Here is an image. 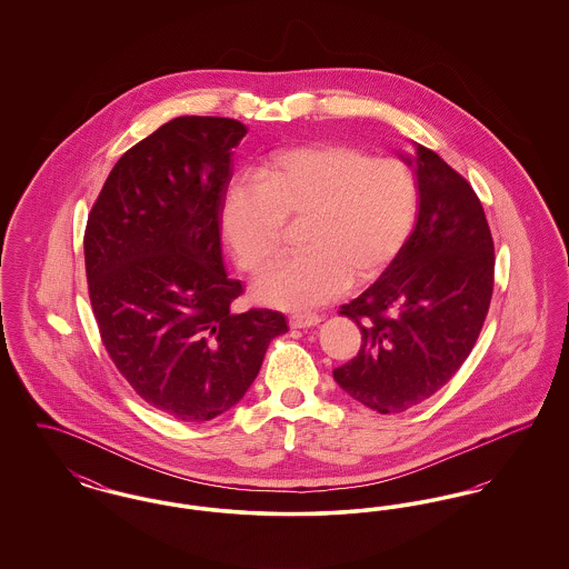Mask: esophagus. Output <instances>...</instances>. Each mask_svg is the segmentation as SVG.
<instances>
[{
  "mask_svg": "<svg viewBox=\"0 0 569 569\" xmlns=\"http://www.w3.org/2000/svg\"><path fill=\"white\" fill-rule=\"evenodd\" d=\"M320 322H322V318L316 316V313H295V316H290L292 328H311V326H318Z\"/></svg>",
  "mask_w": 569,
  "mask_h": 569,
  "instance_id": "1",
  "label": "esophagus"
}]
</instances>
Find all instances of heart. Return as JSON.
<instances>
[{"label": "heart", "mask_w": 569, "mask_h": 569, "mask_svg": "<svg viewBox=\"0 0 569 569\" xmlns=\"http://www.w3.org/2000/svg\"><path fill=\"white\" fill-rule=\"evenodd\" d=\"M223 226L244 271H264L283 249L286 219H307V249L279 262L253 297L307 311L367 283L401 251L418 213V183L406 163L350 144H302L272 153L262 174H237L221 202Z\"/></svg>", "instance_id": "1"}]
</instances>
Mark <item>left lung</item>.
I'll use <instances>...</instances> for the list:
<instances>
[{
  "label": "left lung",
  "mask_w": 569,
  "mask_h": 569,
  "mask_svg": "<svg viewBox=\"0 0 569 569\" xmlns=\"http://www.w3.org/2000/svg\"><path fill=\"white\" fill-rule=\"evenodd\" d=\"M413 166V232L378 281L339 311L362 343L332 378L378 413L411 409L452 379L480 337L495 283V244L473 188L422 144Z\"/></svg>",
  "instance_id": "left-lung-1"
}]
</instances>
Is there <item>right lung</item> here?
I'll list each match as a JSON object with an SVG mask.
<instances>
[{
    "label": "right lung",
    "instance_id": "1",
    "mask_svg": "<svg viewBox=\"0 0 569 569\" xmlns=\"http://www.w3.org/2000/svg\"><path fill=\"white\" fill-rule=\"evenodd\" d=\"M226 117H177L121 156L84 228L89 300L119 373L149 406L181 422L237 406L283 313H232L243 295L221 262V202L232 147Z\"/></svg>",
    "mask_w": 569,
    "mask_h": 569
}]
</instances>
